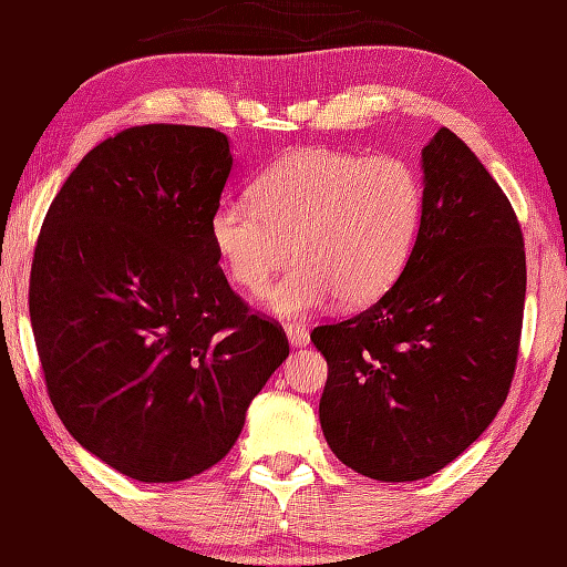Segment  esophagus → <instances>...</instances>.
I'll return each instance as SVG.
<instances>
[{
	"label": "esophagus",
	"instance_id": "1",
	"mask_svg": "<svg viewBox=\"0 0 567 567\" xmlns=\"http://www.w3.org/2000/svg\"><path fill=\"white\" fill-rule=\"evenodd\" d=\"M287 339H290L292 346H307L309 331L305 327H295V323H290V327H287Z\"/></svg>",
	"mask_w": 567,
	"mask_h": 567
}]
</instances>
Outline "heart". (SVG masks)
<instances>
[{
  "instance_id": "heart-1",
  "label": "heart",
  "mask_w": 567,
  "mask_h": 567,
  "mask_svg": "<svg viewBox=\"0 0 567 567\" xmlns=\"http://www.w3.org/2000/svg\"><path fill=\"white\" fill-rule=\"evenodd\" d=\"M424 212L414 167L394 155L302 148L256 183V202L224 199L212 240L228 275L250 295L268 290L295 258L302 262L270 295L272 311L305 317L333 297L363 307L396 280Z\"/></svg>"
}]
</instances>
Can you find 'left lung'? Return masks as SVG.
<instances>
[{
    "instance_id": "1",
    "label": "left lung",
    "mask_w": 567,
    "mask_h": 567,
    "mask_svg": "<svg viewBox=\"0 0 567 567\" xmlns=\"http://www.w3.org/2000/svg\"><path fill=\"white\" fill-rule=\"evenodd\" d=\"M421 167L424 212L400 280L311 331L329 363L323 436L382 483L429 477L477 441L507 400L522 341L526 250L512 202L445 126Z\"/></svg>"
}]
</instances>
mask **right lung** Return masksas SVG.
Masks as SVG:
<instances>
[{
    "label": "right lung",
    "instance_id": "right-lung-1",
    "mask_svg": "<svg viewBox=\"0 0 567 567\" xmlns=\"http://www.w3.org/2000/svg\"><path fill=\"white\" fill-rule=\"evenodd\" d=\"M221 131L146 124L94 146L48 207L29 315L70 436L141 483H177L231 451L290 355L219 268L212 216L231 173Z\"/></svg>",
    "mask_w": 567,
    "mask_h": 567
}]
</instances>
